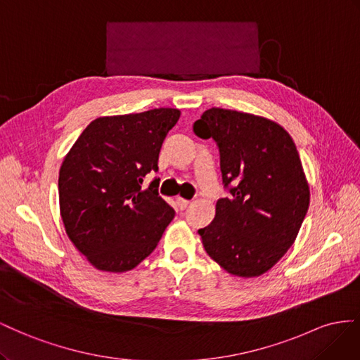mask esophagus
<instances>
[{
  "label": "esophagus",
  "mask_w": 360,
  "mask_h": 360,
  "mask_svg": "<svg viewBox=\"0 0 360 360\" xmlns=\"http://www.w3.org/2000/svg\"><path fill=\"white\" fill-rule=\"evenodd\" d=\"M176 203H178V208H179L181 211H184V210H186V208L188 207V205H190V200H187V199H182V198H178Z\"/></svg>",
  "instance_id": "1"
}]
</instances>
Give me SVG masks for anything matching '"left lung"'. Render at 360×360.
<instances>
[{
	"label": "left lung",
	"instance_id": "1",
	"mask_svg": "<svg viewBox=\"0 0 360 360\" xmlns=\"http://www.w3.org/2000/svg\"><path fill=\"white\" fill-rule=\"evenodd\" d=\"M193 131L217 143L229 190L217 200L212 223L199 229L203 248L233 276H261L291 248L309 208L294 141L270 119L215 107L194 122Z\"/></svg>",
	"mask_w": 360,
	"mask_h": 360
}]
</instances>
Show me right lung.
I'll return each mask as SVG.
<instances>
[{
	"mask_svg": "<svg viewBox=\"0 0 360 360\" xmlns=\"http://www.w3.org/2000/svg\"><path fill=\"white\" fill-rule=\"evenodd\" d=\"M181 111L153 108L98 117L61 162L60 214L69 240L102 271L132 270L157 248L174 217L158 196V155Z\"/></svg>",
	"mask_w": 360,
	"mask_h": 360,
	"instance_id": "add662e5",
	"label": "right lung"
}]
</instances>
